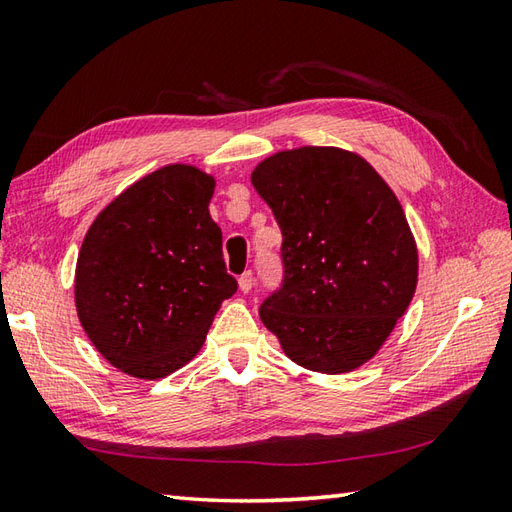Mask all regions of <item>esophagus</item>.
Returning <instances> with one entry per match:
<instances>
[{"label":"esophagus","mask_w":512,"mask_h":512,"mask_svg":"<svg viewBox=\"0 0 512 512\" xmlns=\"http://www.w3.org/2000/svg\"><path fill=\"white\" fill-rule=\"evenodd\" d=\"M237 284H239V290H242V292L253 290V284H255L253 273H250V270H246V273L237 279Z\"/></svg>","instance_id":"esophagus-1"}]
</instances>
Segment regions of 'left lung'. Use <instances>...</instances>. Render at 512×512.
I'll use <instances>...</instances> for the list:
<instances>
[{
    "mask_svg": "<svg viewBox=\"0 0 512 512\" xmlns=\"http://www.w3.org/2000/svg\"><path fill=\"white\" fill-rule=\"evenodd\" d=\"M250 182L281 228L284 284L259 308L290 361L345 374L372 358L418 284L405 211L354 151L299 147L259 162Z\"/></svg>",
    "mask_w": 512,
    "mask_h": 512,
    "instance_id": "left-lung-1",
    "label": "left lung"
}]
</instances>
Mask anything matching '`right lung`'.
<instances>
[{
	"label": "right lung",
	"mask_w": 512,
	"mask_h": 512,
	"mask_svg": "<svg viewBox=\"0 0 512 512\" xmlns=\"http://www.w3.org/2000/svg\"><path fill=\"white\" fill-rule=\"evenodd\" d=\"M213 191L202 169L167 165L116 195L85 233L76 314L101 356L129 376L156 380L187 365L235 295L209 213Z\"/></svg>",
	"instance_id": "obj_1"
}]
</instances>
